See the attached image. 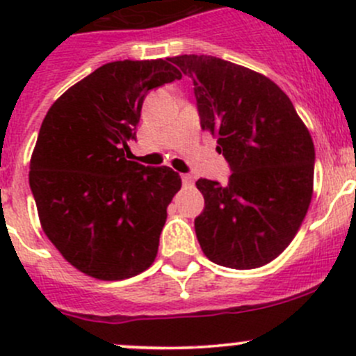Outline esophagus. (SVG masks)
<instances>
[{"label":"esophagus","instance_id":"esophagus-1","mask_svg":"<svg viewBox=\"0 0 356 356\" xmlns=\"http://www.w3.org/2000/svg\"><path fill=\"white\" fill-rule=\"evenodd\" d=\"M181 179H182V184H184V186H191L193 184V175L182 174Z\"/></svg>","mask_w":356,"mask_h":356}]
</instances>
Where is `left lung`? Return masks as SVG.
Wrapping results in <instances>:
<instances>
[{"label":"left lung","mask_w":356,"mask_h":356,"mask_svg":"<svg viewBox=\"0 0 356 356\" xmlns=\"http://www.w3.org/2000/svg\"><path fill=\"white\" fill-rule=\"evenodd\" d=\"M170 62L193 79L201 129L217 138V152L232 172L225 186L196 182L204 198L195 218L201 250L222 267H261L289 246L310 207V132L265 75L207 55Z\"/></svg>","instance_id":"left-lung-1"}]
</instances>
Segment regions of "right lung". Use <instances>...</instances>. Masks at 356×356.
Returning <instances> with one entry per match:
<instances>
[{
  "label": "right lung",
  "instance_id": "add662e5",
  "mask_svg": "<svg viewBox=\"0 0 356 356\" xmlns=\"http://www.w3.org/2000/svg\"><path fill=\"white\" fill-rule=\"evenodd\" d=\"M181 77L170 58L106 63L67 89L42 120L29 172L39 220L68 264L91 277L120 281L155 261L181 177L124 152L146 95Z\"/></svg>",
  "mask_w": 356,
  "mask_h": 356
}]
</instances>
